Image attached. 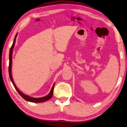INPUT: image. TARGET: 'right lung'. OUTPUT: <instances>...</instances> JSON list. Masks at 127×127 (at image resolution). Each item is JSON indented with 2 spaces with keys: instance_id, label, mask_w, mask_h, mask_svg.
I'll return each mask as SVG.
<instances>
[{
  "instance_id": "1",
  "label": "right lung",
  "mask_w": 127,
  "mask_h": 127,
  "mask_svg": "<svg viewBox=\"0 0 127 127\" xmlns=\"http://www.w3.org/2000/svg\"><path fill=\"white\" fill-rule=\"evenodd\" d=\"M17 35V33L16 34L15 37L14 39V40H13V44L11 46V47L10 48V53H9V76L10 78V80L11 81V82L12 83L13 85L14 86V87L15 89L18 92V93L22 97V98L25 99L26 100L28 101H31V102H44L52 98V96L53 95V88H54V86H55V83H54L52 88L51 89V91H50V93L48 94L47 95L44 97H42V98H32V97H31L28 95H26L25 94H24L23 93L21 92L18 90V88L16 87V86L15 85L14 82H13L12 77V75H11V65H12V51H13V47H14L15 45V43L16 41V37Z\"/></svg>"
}]
</instances>
